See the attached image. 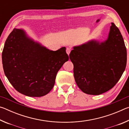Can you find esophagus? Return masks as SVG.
<instances>
[{
    "mask_svg": "<svg viewBox=\"0 0 129 129\" xmlns=\"http://www.w3.org/2000/svg\"><path fill=\"white\" fill-rule=\"evenodd\" d=\"M72 51V48L71 47H68L67 48V49H66V52L68 54H69V53H71V52Z\"/></svg>",
    "mask_w": 129,
    "mask_h": 129,
    "instance_id": "34e87169",
    "label": "esophagus"
}]
</instances>
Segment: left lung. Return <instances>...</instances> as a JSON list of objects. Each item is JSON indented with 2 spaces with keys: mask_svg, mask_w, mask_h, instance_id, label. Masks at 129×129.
<instances>
[{
  "mask_svg": "<svg viewBox=\"0 0 129 129\" xmlns=\"http://www.w3.org/2000/svg\"><path fill=\"white\" fill-rule=\"evenodd\" d=\"M69 58L78 88L88 94L99 95L113 88L121 77L127 51L119 29L112 23L108 40L73 47Z\"/></svg>",
  "mask_w": 129,
  "mask_h": 129,
  "instance_id": "8db88e82",
  "label": "left lung"
}]
</instances>
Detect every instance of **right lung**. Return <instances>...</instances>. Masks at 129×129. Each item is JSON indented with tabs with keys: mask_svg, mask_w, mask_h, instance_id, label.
Here are the masks:
<instances>
[{
	"mask_svg": "<svg viewBox=\"0 0 129 129\" xmlns=\"http://www.w3.org/2000/svg\"><path fill=\"white\" fill-rule=\"evenodd\" d=\"M66 48L50 51L14 28L2 52L4 73L13 87L29 97H41L51 91L56 75L68 61Z\"/></svg>",
	"mask_w": 129,
	"mask_h": 129,
	"instance_id": "1",
	"label": "right lung"
}]
</instances>
